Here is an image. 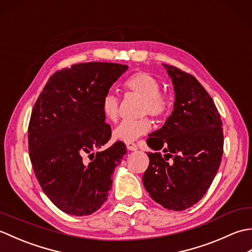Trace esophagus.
<instances>
[{
  "instance_id": "34e87169",
  "label": "esophagus",
  "mask_w": 252,
  "mask_h": 252,
  "mask_svg": "<svg viewBox=\"0 0 252 252\" xmlns=\"http://www.w3.org/2000/svg\"><path fill=\"white\" fill-rule=\"evenodd\" d=\"M126 148H127V151H131V152L137 151V146H136L135 143H127L126 144Z\"/></svg>"
}]
</instances>
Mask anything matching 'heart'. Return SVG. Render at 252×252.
<instances>
[{
  "label": "heart",
  "mask_w": 252,
  "mask_h": 252,
  "mask_svg": "<svg viewBox=\"0 0 252 252\" xmlns=\"http://www.w3.org/2000/svg\"><path fill=\"white\" fill-rule=\"evenodd\" d=\"M127 94L142 97L141 114L161 118L167 115L170 109L169 97L160 91V83L153 74L145 71H137L130 74L122 83ZM101 111L106 119L116 121L119 111V103L116 96L107 94L101 100ZM152 129V122L144 117L137 120L122 121L112 131L115 141L133 143Z\"/></svg>",
  "instance_id": "heart-1"
}]
</instances>
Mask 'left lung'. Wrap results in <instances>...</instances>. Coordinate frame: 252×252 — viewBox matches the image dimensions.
<instances>
[{"label": "left lung", "mask_w": 252, "mask_h": 252, "mask_svg": "<svg viewBox=\"0 0 252 252\" xmlns=\"http://www.w3.org/2000/svg\"><path fill=\"white\" fill-rule=\"evenodd\" d=\"M175 93L173 111L147 145L149 165L143 183L153 199L170 210L194 206L210 187L223 155L221 117L199 81L163 63Z\"/></svg>", "instance_id": "left-lung-1"}]
</instances>
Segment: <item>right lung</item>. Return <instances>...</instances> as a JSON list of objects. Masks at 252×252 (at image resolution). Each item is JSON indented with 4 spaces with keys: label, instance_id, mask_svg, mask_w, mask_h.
<instances>
[{
    "label": "right lung",
    "instance_id": "right-lung-1",
    "mask_svg": "<svg viewBox=\"0 0 252 252\" xmlns=\"http://www.w3.org/2000/svg\"><path fill=\"white\" fill-rule=\"evenodd\" d=\"M129 68L83 63L55 72L37 97L28 127L29 156L44 194L68 215H92L107 200L111 176L126 153L110 140L101 100ZM88 154L90 160H84Z\"/></svg>",
    "mask_w": 252,
    "mask_h": 252
}]
</instances>
